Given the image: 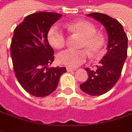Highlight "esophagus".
I'll return each instance as SVG.
<instances>
[{"instance_id":"1","label":"esophagus","mask_w":132,"mask_h":132,"mask_svg":"<svg viewBox=\"0 0 132 132\" xmlns=\"http://www.w3.org/2000/svg\"><path fill=\"white\" fill-rule=\"evenodd\" d=\"M66 70L68 72H69V71H75L77 70L76 69H74V68H71V67H66Z\"/></svg>"}]
</instances>
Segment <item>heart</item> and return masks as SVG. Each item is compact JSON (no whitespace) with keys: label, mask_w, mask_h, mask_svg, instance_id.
Segmentation results:
<instances>
[{"label":"heart","mask_w":132,"mask_h":132,"mask_svg":"<svg viewBox=\"0 0 132 132\" xmlns=\"http://www.w3.org/2000/svg\"><path fill=\"white\" fill-rule=\"evenodd\" d=\"M69 31L77 33L82 36L80 47L85 50L68 49L61 52L57 55V61L61 64L70 67H77L87 60L89 54L96 56L102 53L104 47V40L101 35L97 34L95 25L88 21L80 20L66 24ZM47 39L53 47L61 49L66 44V36L63 30L57 25L52 26L47 34Z\"/></svg>","instance_id":"obj_1"}]
</instances>
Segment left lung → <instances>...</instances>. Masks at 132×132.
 <instances>
[{
    "label": "left lung",
    "mask_w": 132,
    "mask_h": 132,
    "mask_svg": "<svg viewBox=\"0 0 132 132\" xmlns=\"http://www.w3.org/2000/svg\"><path fill=\"white\" fill-rule=\"evenodd\" d=\"M101 22L108 35L107 52L96 66V70L85 69L88 79L80 85L81 90L90 96L107 93L116 84L127 57L128 38L122 25L118 20L102 13L87 14Z\"/></svg>",
    "instance_id": "8db88e82"
}]
</instances>
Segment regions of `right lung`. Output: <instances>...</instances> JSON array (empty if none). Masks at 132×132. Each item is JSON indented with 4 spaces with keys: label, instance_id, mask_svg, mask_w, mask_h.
<instances>
[{
    "label": "right lung",
    "instance_id": "obj_1",
    "mask_svg": "<svg viewBox=\"0 0 132 132\" xmlns=\"http://www.w3.org/2000/svg\"><path fill=\"white\" fill-rule=\"evenodd\" d=\"M62 14L37 12L25 16L14 30L11 43L14 71L21 86L32 96L45 97L57 88L66 67H50L54 50L47 40L52 25Z\"/></svg>",
    "mask_w": 132,
    "mask_h": 132
}]
</instances>
